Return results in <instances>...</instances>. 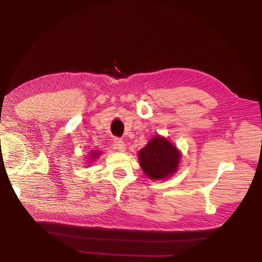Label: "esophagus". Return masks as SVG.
<instances>
[{
	"label": "esophagus",
	"mask_w": 262,
	"mask_h": 262,
	"mask_svg": "<svg viewBox=\"0 0 262 262\" xmlns=\"http://www.w3.org/2000/svg\"><path fill=\"white\" fill-rule=\"evenodd\" d=\"M114 145H115V148H117L118 150H121V152H123V150L125 149V143L123 142V140L119 139V138H116L114 140Z\"/></svg>",
	"instance_id": "1"
}]
</instances>
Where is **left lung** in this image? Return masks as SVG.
Returning <instances> with one entry per match:
<instances>
[{
	"mask_svg": "<svg viewBox=\"0 0 262 262\" xmlns=\"http://www.w3.org/2000/svg\"><path fill=\"white\" fill-rule=\"evenodd\" d=\"M180 154L169 141L161 137L150 140L139 152L142 169L150 179L169 177L177 169Z\"/></svg>",
	"mask_w": 262,
	"mask_h": 262,
	"instance_id": "8db88e82",
	"label": "left lung"
}]
</instances>
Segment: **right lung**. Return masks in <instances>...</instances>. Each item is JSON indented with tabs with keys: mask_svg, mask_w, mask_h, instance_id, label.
I'll return each mask as SVG.
<instances>
[{
	"mask_svg": "<svg viewBox=\"0 0 262 262\" xmlns=\"http://www.w3.org/2000/svg\"><path fill=\"white\" fill-rule=\"evenodd\" d=\"M96 155H98V153H93V154H92V157H97Z\"/></svg>",
	"mask_w": 262,
	"mask_h": 262,
	"instance_id": "right-lung-1",
	"label": "right lung"
}]
</instances>
